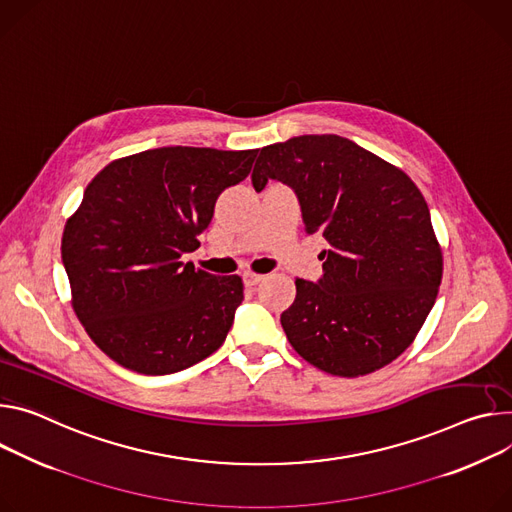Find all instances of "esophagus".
Segmentation results:
<instances>
[{
    "instance_id": "obj_1",
    "label": "esophagus",
    "mask_w": 512,
    "mask_h": 512,
    "mask_svg": "<svg viewBox=\"0 0 512 512\" xmlns=\"http://www.w3.org/2000/svg\"><path fill=\"white\" fill-rule=\"evenodd\" d=\"M263 277H265V275H261V273L245 271V273H243V282H245L247 288H253V286H257V284L263 280Z\"/></svg>"
}]
</instances>
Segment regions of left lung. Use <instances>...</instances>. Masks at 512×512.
<instances>
[{
	"label": "left lung",
	"mask_w": 512,
	"mask_h": 512,
	"mask_svg": "<svg viewBox=\"0 0 512 512\" xmlns=\"http://www.w3.org/2000/svg\"><path fill=\"white\" fill-rule=\"evenodd\" d=\"M261 192L277 179L296 192L308 235H322V277L296 280L282 312L290 345L341 378L392 363L425 324L443 255L429 206L398 167L337 134H304L259 151Z\"/></svg>",
	"instance_id": "8db88e82"
}]
</instances>
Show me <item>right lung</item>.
<instances>
[{"instance_id": "right-lung-1", "label": "right lung", "mask_w": 512, "mask_h": 512, "mask_svg": "<svg viewBox=\"0 0 512 512\" xmlns=\"http://www.w3.org/2000/svg\"><path fill=\"white\" fill-rule=\"evenodd\" d=\"M257 153L161 147L116 159L89 181L61 255L73 310L110 359L165 376L224 343L243 280L181 255L200 247L218 196L251 173Z\"/></svg>"}]
</instances>
